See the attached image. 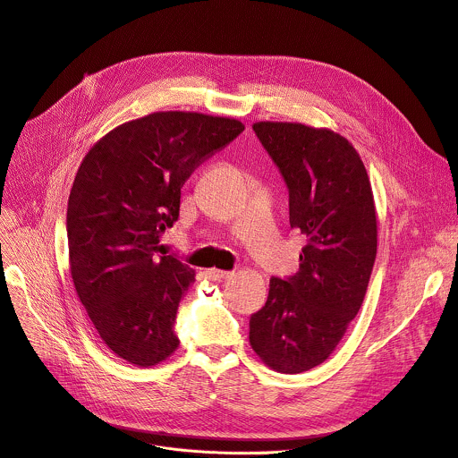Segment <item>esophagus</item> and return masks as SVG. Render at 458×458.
<instances>
[{"label": "esophagus", "mask_w": 458, "mask_h": 458, "mask_svg": "<svg viewBox=\"0 0 458 458\" xmlns=\"http://www.w3.org/2000/svg\"><path fill=\"white\" fill-rule=\"evenodd\" d=\"M206 276L213 282H220V280H227L233 276V272L229 270H220V268H208L206 270Z\"/></svg>", "instance_id": "esophagus-1"}]
</instances>
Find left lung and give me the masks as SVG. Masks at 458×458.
I'll list each match as a JSON object with an SVG mask.
<instances>
[{
    "instance_id": "left-lung-1",
    "label": "left lung",
    "mask_w": 458,
    "mask_h": 458,
    "mask_svg": "<svg viewBox=\"0 0 458 458\" xmlns=\"http://www.w3.org/2000/svg\"><path fill=\"white\" fill-rule=\"evenodd\" d=\"M289 188L291 227L307 236L300 270L270 278L249 343L268 369L307 372L335 350L357 316L377 254L370 178L348 139L301 123L252 124Z\"/></svg>"
}]
</instances>
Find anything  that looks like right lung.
Returning a JSON list of instances; mask_svg holds the SVG:
<instances>
[{
	"label": "right lung",
	"mask_w": 458,
	"mask_h": 458,
	"mask_svg": "<svg viewBox=\"0 0 458 458\" xmlns=\"http://www.w3.org/2000/svg\"><path fill=\"white\" fill-rule=\"evenodd\" d=\"M245 126L199 112H153L119 124L84 155L68 209L72 282L103 343L151 369L178 348L173 332L195 270L155 258L180 209V188Z\"/></svg>",
	"instance_id": "right-lung-1"
}]
</instances>
